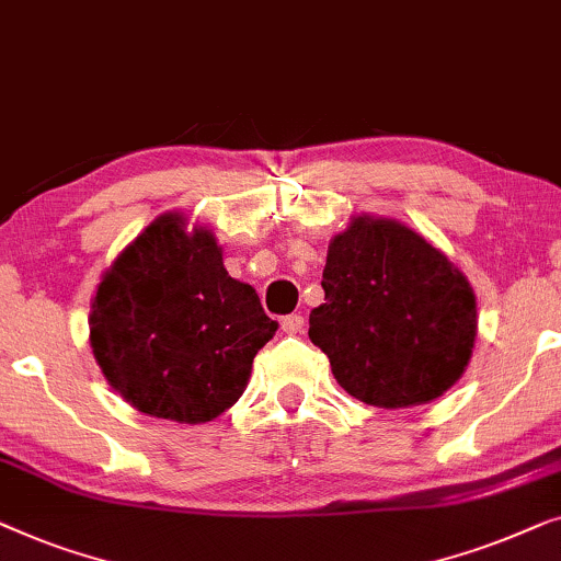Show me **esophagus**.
I'll use <instances>...</instances> for the list:
<instances>
[{"label": "esophagus", "instance_id": "esophagus-1", "mask_svg": "<svg viewBox=\"0 0 561 561\" xmlns=\"http://www.w3.org/2000/svg\"><path fill=\"white\" fill-rule=\"evenodd\" d=\"M282 330H284V333H287V335H297V333H302V330H305V318H302V314H284V318H282Z\"/></svg>", "mask_w": 561, "mask_h": 561}]
</instances>
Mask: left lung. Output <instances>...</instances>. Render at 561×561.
<instances>
[{"label":"left lung","mask_w":561,"mask_h":561,"mask_svg":"<svg viewBox=\"0 0 561 561\" xmlns=\"http://www.w3.org/2000/svg\"><path fill=\"white\" fill-rule=\"evenodd\" d=\"M322 289L310 341L351 397L378 409L420 407L462 376L478 333L476 295L412 228L353 218L330 241Z\"/></svg>","instance_id":"1"}]
</instances>
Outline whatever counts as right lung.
Wrapping results in <instances>:
<instances>
[{
    "label": "right lung",
    "instance_id": "right-lung-1",
    "mask_svg": "<svg viewBox=\"0 0 561 561\" xmlns=\"http://www.w3.org/2000/svg\"><path fill=\"white\" fill-rule=\"evenodd\" d=\"M89 325L106 381L137 412L201 424L239 401L279 322L228 277L210 231L164 213L104 274Z\"/></svg>",
    "mask_w": 561,
    "mask_h": 561
}]
</instances>
